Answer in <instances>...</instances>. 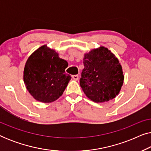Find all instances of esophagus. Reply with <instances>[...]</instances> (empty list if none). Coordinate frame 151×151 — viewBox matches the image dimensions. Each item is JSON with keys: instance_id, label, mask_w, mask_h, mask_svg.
Wrapping results in <instances>:
<instances>
[{"instance_id": "obj_1", "label": "esophagus", "mask_w": 151, "mask_h": 151, "mask_svg": "<svg viewBox=\"0 0 151 151\" xmlns=\"http://www.w3.org/2000/svg\"><path fill=\"white\" fill-rule=\"evenodd\" d=\"M72 78H73L74 80H78V79H79V76L73 75V76H72Z\"/></svg>"}]
</instances>
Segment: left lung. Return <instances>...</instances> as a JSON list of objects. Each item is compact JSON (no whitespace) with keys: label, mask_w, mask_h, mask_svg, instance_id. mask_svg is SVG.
I'll list each match as a JSON object with an SVG mask.
<instances>
[{"label":"left lung","mask_w":151,"mask_h":151,"mask_svg":"<svg viewBox=\"0 0 151 151\" xmlns=\"http://www.w3.org/2000/svg\"><path fill=\"white\" fill-rule=\"evenodd\" d=\"M83 63L80 84L86 96L95 102L115 98L124 82L122 68L115 55L100 47L86 53Z\"/></svg>","instance_id":"obj_1"}]
</instances>
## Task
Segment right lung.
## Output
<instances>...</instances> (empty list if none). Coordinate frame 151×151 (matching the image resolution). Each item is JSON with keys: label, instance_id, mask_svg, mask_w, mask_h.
<instances>
[{"label": "right lung", "instance_id": "add662e5", "mask_svg": "<svg viewBox=\"0 0 151 151\" xmlns=\"http://www.w3.org/2000/svg\"><path fill=\"white\" fill-rule=\"evenodd\" d=\"M68 63L47 45L29 57L24 69V82L34 98L44 103L52 102L63 95L71 76L65 73Z\"/></svg>", "mask_w": 151, "mask_h": 151}]
</instances>
